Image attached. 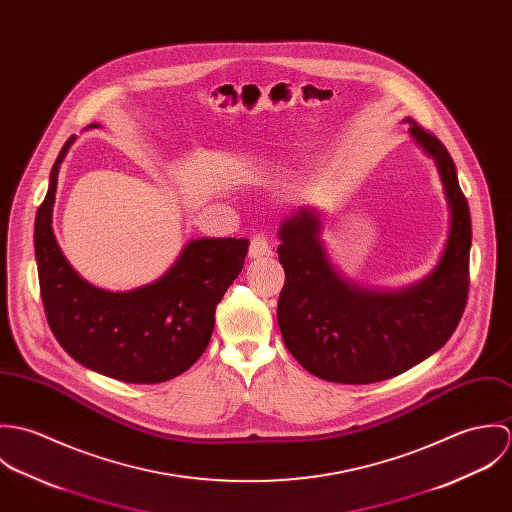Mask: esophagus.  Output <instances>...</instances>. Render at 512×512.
<instances>
[{"mask_svg":"<svg viewBox=\"0 0 512 512\" xmlns=\"http://www.w3.org/2000/svg\"><path fill=\"white\" fill-rule=\"evenodd\" d=\"M250 258H262V256H270L272 254V248H270V242L264 234H256L252 240H250Z\"/></svg>","mask_w":512,"mask_h":512,"instance_id":"1","label":"esophagus"}]
</instances>
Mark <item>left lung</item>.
<instances>
[{
	"label": "left lung",
	"mask_w": 512,
	"mask_h": 512,
	"mask_svg": "<svg viewBox=\"0 0 512 512\" xmlns=\"http://www.w3.org/2000/svg\"><path fill=\"white\" fill-rule=\"evenodd\" d=\"M406 122L436 161L449 207V234L430 276L396 292L361 288L333 268L315 209L299 207L278 230L284 343L299 365L329 382H380L426 361L453 335L467 303L471 215L455 163L434 134Z\"/></svg>",
	"instance_id": "left-lung-1"
}]
</instances>
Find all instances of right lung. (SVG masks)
Here are the masks:
<instances>
[{"label": "right lung", "instance_id": "add662e5", "mask_svg": "<svg viewBox=\"0 0 512 512\" xmlns=\"http://www.w3.org/2000/svg\"><path fill=\"white\" fill-rule=\"evenodd\" d=\"M73 142L74 136L51 169L35 219V260L49 327L74 361L90 370L132 384L171 380L205 353L215 309L242 272L248 240H191L159 280L132 292L88 284L53 234L57 177Z\"/></svg>", "mask_w": 512, "mask_h": 512}]
</instances>
